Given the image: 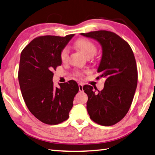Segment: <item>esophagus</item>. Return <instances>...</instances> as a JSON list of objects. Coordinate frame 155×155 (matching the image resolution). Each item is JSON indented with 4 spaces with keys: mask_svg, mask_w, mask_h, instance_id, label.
Returning a JSON list of instances; mask_svg holds the SVG:
<instances>
[{
    "mask_svg": "<svg viewBox=\"0 0 155 155\" xmlns=\"http://www.w3.org/2000/svg\"><path fill=\"white\" fill-rule=\"evenodd\" d=\"M78 86H79V90H80V92H83L84 91V90H83V84H81V83H79Z\"/></svg>",
    "mask_w": 155,
    "mask_h": 155,
    "instance_id": "esophagus-1",
    "label": "esophagus"
}]
</instances>
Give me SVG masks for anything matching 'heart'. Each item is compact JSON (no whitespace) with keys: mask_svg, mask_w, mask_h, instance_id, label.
I'll use <instances>...</instances> for the list:
<instances>
[{"mask_svg":"<svg viewBox=\"0 0 155 155\" xmlns=\"http://www.w3.org/2000/svg\"><path fill=\"white\" fill-rule=\"evenodd\" d=\"M75 46L76 47L84 56L87 58H90L96 54V46L92 41L86 38H80L75 42ZM60 58L62 62L65 63L68 61L69 58V51L67 48H64L60 52ZM82 73L79 70L75 71L76 76H81Z\"/></svg>","mask_w":155,"mask_h":155,"instance_id":"obj_1","label":"heart"}]
</instances>
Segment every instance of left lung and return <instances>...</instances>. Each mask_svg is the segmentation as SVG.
<instances>
[{
  "instance_id": "8db88e82",
  "label": "left lung",
  "mask_w": 155,
  "mask_h": 155,
  "mask_svg": "<svg viewBox=\"0 0 155 155\" xmlns=\"http://www.w3.org/2000/svg\"><path fill=\"white\" fill-rule=\"evenodd\" d=\"M102 46V58L97 71L105 78L104 88L99 91L89 85L83 87L88 97L86 108L90 119L103 126L120 121L132 104L138 83V69L133 51L125 40L106 30L81 33Z\"/></svg>"
}]
</instances>
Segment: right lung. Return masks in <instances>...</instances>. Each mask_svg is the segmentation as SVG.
<instances>
[{
    "instance_id": "1",
    "label": "right lung",
    "mask_w": 155,
    "mask_h": 155,
    "mask_svg": "<svg viewBox=\"0 0 155 155\" xmlns=\"http://www.w3.org/2000/svg\"><path fill=\"white\" fill-rule=\"evenodd\" d=\"M74 34L65 37L43 36L34 38L21 53L19 83L26 106L44 124L57 125L69 118L79 91L74 80L55 87L53 70L62 64L60 52Z\"/></svg>"
}]
</instances>
